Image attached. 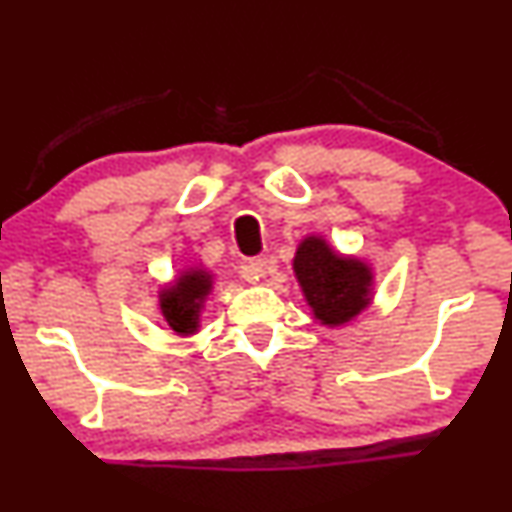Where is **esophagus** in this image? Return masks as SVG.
<instances>
[{
	"instance_id": "esophagus-1",
	"label": "esophagus",
	"mask_w": 512,
	"mask_h": 512,
	"mask_svg": "<svg viewBox=\"0 0 512 512\" xmlns=\"http://www.w3.org/2000/svg\"><path fill=\"white\" fill-rule=\"evenodd\" d=\"M269 274V260L267 257H252V260L245 264V279L250 283L264 279Z\"/></svg>"
}]
</instances>
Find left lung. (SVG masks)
Masks as SVG:
<instances>
[{
    "instance_id": "obj_1",
    "label": "left lung",
    "mask_w": 512,
    "mask_h": 512,
    "mask_svg": "<svg viewBox=\"0 0 512 512\" xmlns=\"http://www.w3.org/2000/svg\"><path fill=\"white\" fill-rule=\"evenodd\" d=\"M293 269L315 319L326 326L350 322L369 303L372 272L367 264L336 255L322 238L310 236L298 245Z\"/></svg>"
}]
</instances>
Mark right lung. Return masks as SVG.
Instances as JSON below:
<instances>
[{
    "label": "right lung",
    "mask_w": 512,
    "mask_h": 512,
    "mask_svg": "<svg viewBox=\"0 0 512 512\" xmlns=\"http://www.w3.org/2000/svg\"><path fill=\"white\" fill-rule=\"evenodd\" d=\"M209 291H212V274H207L205 269L183 272L174 286L159 293V307H162L166 324L181 336L195 334L202 303L207 300Z\"/></svg>",
    "instance_id": "add662e5"
}]
</instances>
